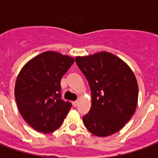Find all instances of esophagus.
<instances>
[{
    "instance_id": "1",
    "label": "esophagus",
    "mask_w": 158,
    "mask_h": 158,
    "mask_svg": "<svg viewBox=\"0 0 158 158\" xmlns=\"http://www.w3.org/2000/svg\"><path fill=\"white\" fill-rule=\"evenodd\" d=\"M78 104H79V102H78V101H74V102H73V106H78Z\"/></svg>"
}]
</instances>
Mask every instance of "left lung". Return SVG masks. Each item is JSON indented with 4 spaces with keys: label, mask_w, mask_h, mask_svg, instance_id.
<instances>
[{
    "label": "left lung",
    "mask_w": 158,
    "mask_h": 158,
    "mask_svg": "<svg viewBox=\"0 0 158 158\" xmlns=\"http://www.w3.org/2000/svg\"><path fill=\"white\" fill-rule=\"evenodd\" d=\"M75 62L91 91V107L83 117L86 129L105 137L118 132L131 118L138 102V84L133 71L112 53L77 56Z\"/></svg>",
    "instance_id": "8db88e82"
}]
</instances>
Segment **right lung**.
<instances>
[{
  "mask_svg": "<svg viewBox=\"0 0 158 158\" xmlns=\"http://www.w3.org/2000/svg\"><path fill=\"white\" fill-rule=\"evenodd\" d=\"M74 62L69 56L45 52L23 66L15 84L21 115L36 131L52 133L61 126L72 104L61 98V79Z\"/></svg>",
  "mask_w": 158,
  "mask_h": 158,
  "instance_id": "1",
  "label": "right lung"
}]
</instances>
